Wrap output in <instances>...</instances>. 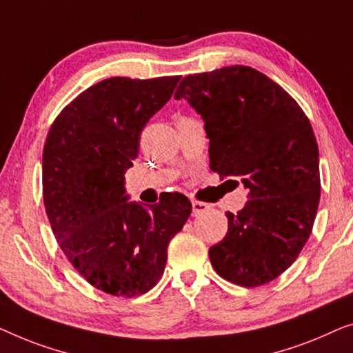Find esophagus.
<instances>
[{
    "label": "esophagus",
    "mask_w": 353,
    "mask_h": 353,
    "mask_svg": "<svg viewBox=\"0 0 353 353\" xmlns=\"http://www.w3.org/2000/svg\"><path fill=\"white\" fill-rule=\"evenodd\" d=\"M208 208H210V205H206V203L192 201V211H193V214H195V216L200 214V212H205Z\"/></svg>",
    "instance_id": "34e87169"
}]
</instances>
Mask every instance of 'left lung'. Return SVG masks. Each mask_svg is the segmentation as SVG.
I'll list each match as a JSON object with an SVG mask.
<instances>
[{
	"instance_id": "obj_1",
	"label": "left lung",
	"mask_w": 353,
	"mask_h": 353,
	"mask_svg": "<svg viewBox=\"0 0 353 353\" xmlns=\"http://www.w3.org/2000/svg\"><path fill=\"white\" fill-rule=\"evenodd\" d=\"M174 97L205 121L211 170L248 188L243 210L225 212L224 240L210 248L212 267L240 286L275 280L299 256L319 210V145L309 118L285 89L245 65L188 75Z\"/></svg>"
}]
</instances>
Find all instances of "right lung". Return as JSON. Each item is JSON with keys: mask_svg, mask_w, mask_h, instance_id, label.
I'll list each match as a JSON object with an SVG mask.
<instances>
[{"mask_svg": "<svg viewBox=\"0 0 353 353\" xmlns=\"http://www.w3.org/2000/svg\"><path fill=\"white\" fill-rule=\"evenodd\" d=\"M179 79H103L63 108L44 143L43 198L54 236L83 278L112 296L157 285L168 245L192 212L181 193L143 206L128 201L125 187L142 129Z\"/></svg>", "mask_w": 353, "mask_h": 353, "instance_id": "obj_1", "label": "right lung"}]
</instances>
